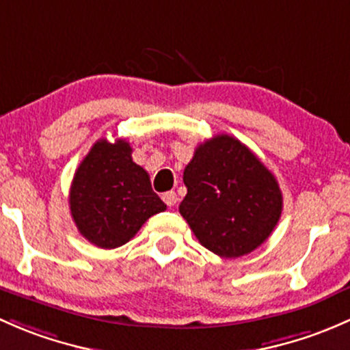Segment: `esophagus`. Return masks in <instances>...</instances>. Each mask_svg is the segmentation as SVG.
I'll use <instances>...</instances> for the list:
<instances>
[{
    "instance_id": "34e87169",
    "label": "esophagus",
    "mask_w": 350,
    "mask_h": 350,
    "mask_svg": "<svg viewBox=\"0 0 350 350\" xmlns=\"http://www.w3.org/2000/svg\"><path fill=\"white\" fill-rule=\"evenodd\" d=\"M161 199H163V202L168 205V207H174V205L176 204V193L175 192H165L163 196H161Z\"/></svg>"
}]
</instances>
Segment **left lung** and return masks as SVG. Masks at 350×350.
Returning <instances> with one entry per match:
<instances>
[{"label": "left lung", "instance_id": "8db88e82", "mask_svg": "<svg viewBox=\"0 0 350 350\" xmlns=\"http://www.w3.org/2000/svg\"><path fill=\"white\" fill-rule=\"evenodd\" d=\"M183 183L180 214L202 246L221 258L254 251L282 217L275 175L234 136L217 135L197 146Z\"/></svg>", "mask_w": 350, "mask_h": 350}]
</instances>
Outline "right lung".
Returning a JSON list of instances; mask_svg holds the SVG:
<instances>
[{
    "label": "right lung",
    "instance_id": "right-lung-1",
    "mask_svg": "<svg viewBox=\"0 0 350 350\" xmlns=\"http://www.w3.org/2000/svg\"><path fill=\"white\" fill-rule=\"evenodd\" d=\"M131 151L124 139H99L72 180V219L79 232L103 250L126 244L151 215L167 208L151 189L146 170L133 161Z\"/></svg>",
    "mask_w": 350,
    "mask_h": 350
}]
</instances>
